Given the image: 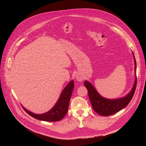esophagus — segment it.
<instances>
[{
  "label": "esophagus",
  "instance_id": "obj_1",
  "mask_svg": "<svg viewBox=\"0 0 146 146\" xmlns=\"http://www.w3.org/2000/svg\"><path fill=\"white\" fill-rule=\"evenodd\" d=\"M76 79L79 82H82L83 80V78H82V76H80L79 75H76Z\"/></svg>",
  "mask_w": 146,
  "mask_h": 146
}]
</instances>
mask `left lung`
I'll list each match as a JSON object with an SVG mask.
<instances>
[{"label": "left lung", "instance_id": "obj_1", "mask_svg": "<svg viewBox=\"0 0 146 146\" xmlns=\"http://www.w3.org/2000/svg\"><path fill=\"white\" fill-rule=\"evenodd\" d=\"M135 71H136V61L133 53ZM137 77L135 79V83L131 92L125 97L116 100L106 99L101 96L93 86L87 81H85L84 85L88 89L89 98L93 110L99 115L104 116L112 115L119 111L121 110L129 104L131 100L136 89Z\"/></svg>", "mask_w": 146, "mask_h": 146}]
</instances>
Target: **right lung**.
Listing matches in <instances>:
<instances>
[{"label": "right lung", "mask_w": 146, "mask_h": 146, "mask_svg": "<svg viewBox=\"0 0 146 146\" xmlns=\"http://www.w3.org/2000/svg\"><path fill=\"white\" fill-rule=\"evenodd\" d=\"M74 88V82H70L64 88L56 104L49 111L42 114H35L26 110L22 106V108L30 116L45 121H58L62 120L67 112L70 100Z\"/></svg>", "instance_id": "1"}]
</instances>
